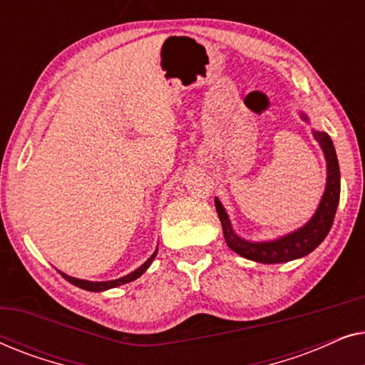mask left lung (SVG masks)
Returning <instances> with one entry per match:
<instances>
[{
    "label": "left lung",
    "mask_w": 365,
    "mask_h": 365,
    "mask_svg": "<svg viewBox=\"0 0 365 365\" xmlns=\"http://www.w3.org/2000/svg\"><path fill=\"white\" fill-rule=\"evenodd\" d=\"M304 121H307L306 114H302ZM316 141L321 144L324 156L327 161V182L326 191L322 194L321 202H319L317 211L314 216L309 219V222L299 227L297 231L286 236L276 239V241L267 242H251L246 239L239 237L231 226L229 216L226 209L216 197V211L219 214L222 224L224 239H226L227 246L237 252L239 256L251 259V261L262 262V264H279V262H289L294 259L307 256L312 252L319 244H321L326 236L331 231L334 217H336L339 196H341V171H339L337 154L334 149L332 139L329 134L322 131H312Z\"/></svg>",
    "instance_id": "left-lung-1"
}]
</instances>
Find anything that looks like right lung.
I'll return each instance as SVG.
<instances>
[{
    "instance_id": "add662e5",
    "label": "right lung",
    "mask_w": 365,
    "mask_h": 365,
    "mask_svg": "<svg viewBox=\"0 0 365 365\" xmlns=\"http://www.w3.org/2000/svg\"><path fill=\"white\" fill-rule=\"evenodd\" d=\"M156 254H158V249H156V251L153 252V256L149 257L148 261L144 262L141 267H138L136 271H133L131 274H128V276H124V277H119V279H114V281L93 282V281H83V279L71 277V276H68V274H64V272H61V271H59V274H61V276H63L64 279H66L68 282H71V284H74V286H78V287L84 289V291H91V292H101V291H108V289H113V287L123 286V284H126V282H131V281H134V279H138L139 276H143V272H146V269H148L149 266H151V262L154 261V257H156Z\"/></svg>"
}]
</instances>
